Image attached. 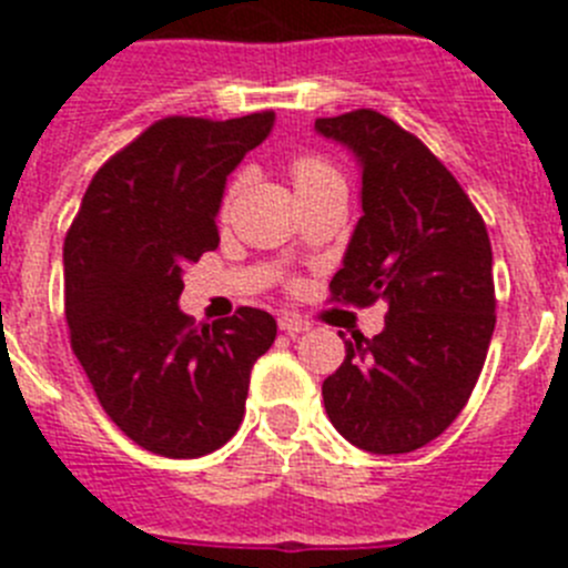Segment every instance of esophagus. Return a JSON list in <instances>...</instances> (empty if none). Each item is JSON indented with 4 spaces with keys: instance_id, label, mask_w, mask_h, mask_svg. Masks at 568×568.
Returning a JSON list of instances; mask_svg holds the SVG:
<instances>
[{
    "instance_id": "34e87169",
    "label": "esophagus",
    "mask_w": 568,
    "mask_h": 568,
    "mask_svg": "<svg viewBox=\"0 0 568 568\" xmlns=\"http://www.w3.org/2000/svg\"><path fill=\"white\" fill-rule=\"evenodd\" d=\"M278 327L284 329V333L287 335H298V333H307L310 329V324L304 318H298V315H293V313H284L278 318Z\"/></svg>"
}]
</instances>
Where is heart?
Here are the masks:
<instances>
[{"instance_id":"heart-1","label":"heart","mask_w":568,"mask_h":568,"mask_svg":"<svg viewBox=\"0 0 568 568\" xmlns=\"http://www.w3.org/2000/svg\"><path fill=\"white\" fill-rule=\"evenodd\" d=\"M329 173H333V170H329L324 162H318V159H298V162L293 164L295 187H298V184L315 182V179H324V175H329ZM233 195H235V184L230 187V193H227V204L233 202Z\"/></svg>"}]
</instances>
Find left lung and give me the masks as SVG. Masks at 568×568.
<instances>
[{
	"label": "left lung",
	"mask_w": 568,
	"mask_h": 568,
	"mask_svg": "<svg viewBox=\"0 0 568 568\" xmlns=\"http://www.w3.org/2000/svg\"><path fill=\"white\" fill-rule=\"evenodd\" d=\"M315 133L355 155L361 219L329 281L335 301H386L375 338L344 341L324 409L358 449L400 455L460 415L495 333L491 244L455 175L420 139L375 113L318 119Z\"/></svg>",
	"instance_id": "1"
}]
</instances>
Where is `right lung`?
Wrapping results in <instances>:
<instances>
[{"label": "right lung", "mask_w": 568, "mask_h": 568, "mask_svg": "<svg viewBox=\"0 0 568 568\" xmlns=\"http://www.w3.org/2000/svg\"><path fill=\"white\" fill-rule=\"evenodd\" d=\"M275 124L170 115L93 175L64 239L70 346L119 429L164 458H202L244 418L275 318L241 307L195 329L179 310L184 267L219 247L227 175Z\"/></svg>", "instance_id": "add662e5"}]
</instances>
